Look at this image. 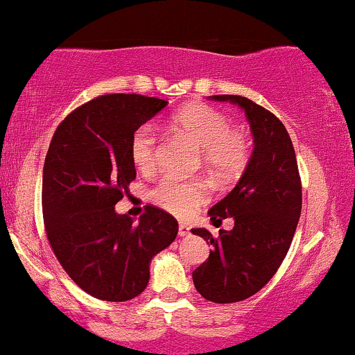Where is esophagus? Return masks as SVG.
I'll use <instances>...</instances> for the list:
<instances>
[{"instance_id":"34e87169","label":"esophagus","mask_w":355,"mask_h":355,"mask_svg":"<svg viewBox=\"0 0 355 355\" xmlns=\"http://www.w3.org/2000/svg\"><path fill=\"white\" fill-rule=\"evenodd\" d=\"M178 234L181 237H184V236H189V227L186 224H179V229H178Z\"/></svg>"}]
</instances>
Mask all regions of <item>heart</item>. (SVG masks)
<instances>
[{
  "label": "heart",
  "instance_id": "obj_1",
  "mask_svg": "<svg viewBox=\"0 0 355 355\" xmlns=\"http://www.w3.org/2000/svg\"><path fill=\"white\" fill-rule=\"evenodd\" d=\"M179 135L202 148L203 166L215 178L241 173L250 160L246 133L231 128L227 116L207 104H189L173 118ZM160 140L152 124H141L130 141V155L141 173H152L159 164ZM153 203L176 217H191L208 200V188L202 181H179L166 178L150 191Z\"/></svg>",
  "mask_w": 355,
  "mask_h": 355
}]
</instances>
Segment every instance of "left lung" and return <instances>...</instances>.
<instances>
[{"instance_id":"left-lung-1","label":"left lung","mask_w":355,"mask_h":355,"mask_svg":"<svg viewBox=\"0 0 355 355\" xmlns=\"http://www.w3.org/2000/svg\"><path fill=\"white\" fill-rule=\"evenodd\" d=\"M211 98L243 107L254 140L243 178L208 211L214 225L232 217V231L220 229L215 237L207 229H191L214 246L193 272L196 291L207 301L229 304L257 294L282 265L301 215L302 186L294 145L275 114L246 97Z\"/></svg>"}]
</instances>
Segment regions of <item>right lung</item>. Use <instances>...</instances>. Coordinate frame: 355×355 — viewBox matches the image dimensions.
Returning <instances> with one entry per match:
<instances>
[{
	"label": "right lung",
	"mask_w": 355,
	"mask_h": 355,
	"mask_svg": "<svg viewBox=\"0 0 355 355\" xmlns=\"http://www.w3.org/2000/svg\"><path fill=\"white\" fill-rule=\"evenodd\" d=\"M166 105L140 94L98 96L69 112L47 150V241L69 279L102 301L123 302L141 294L152 258L178 236V220L162 208L147 205L138 224L114 210L137 178L131 137Z\"/></svg>",
	"instance_id": "right-lung-1"
}]
</instances>
